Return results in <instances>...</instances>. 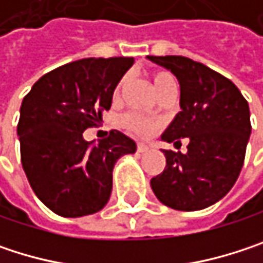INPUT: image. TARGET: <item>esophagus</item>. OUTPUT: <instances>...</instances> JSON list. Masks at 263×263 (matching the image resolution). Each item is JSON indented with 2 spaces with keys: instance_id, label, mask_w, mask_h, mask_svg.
Here are the masks:
<instances>
[{
  "instance_id": "obj_1",
  "label": "esophagus",
  "mask_w": 263,
  "mask_h": 263,
  "mask_svg": "<svg viewBox=\"0 0 263 263\" xmlns=\"http://www.w3.org/2000/svg\"><path fill=\"white\" fill-rule=\"evenodd\" d=\"M137 151L141 152V154H143V152H147V151H149V146L144 144V143H138V144H137Z\"/></svg>"
}]
</instances>
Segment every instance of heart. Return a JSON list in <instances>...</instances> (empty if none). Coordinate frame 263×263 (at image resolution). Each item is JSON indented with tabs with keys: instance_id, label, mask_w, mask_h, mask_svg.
<instances>
[{
	"instance_id": "1",
	"label": "heart",
	"mask_w": 263,
	"mask_h": 263,
	"mask_svg": "<svg viewBox=\"0 0 263 263\" xmlns=\"http://www.w3.org/2000/svg\"><path fill=\"white\" fill-rule=\"evenodd\" d=\"M125 83L126 79L120 80L114 89V100H119L122 97V92H123V88H125ZM152 85H154V89L157 91L158 96H161L163 92H166L167 89H172L175 88V80L174 78L166 73V71H157L152 74ZM122 123L129 129V131L135 132L138 135H149L158 128V122L157 120H152V119H147V117H143V116H137V114H128L123 117Z\"/></svg>"
}]
</instances>
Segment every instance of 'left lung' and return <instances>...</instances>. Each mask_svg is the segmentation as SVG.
Here are the masks:
<instances>
[{
  "mask_svg": "<svg viewBox=\"0 0 263 263\" xmlns=\"http://www.w3.org/2000/svg\"><path fill=\"white\" fill-rule=\"evenodd\" d=\"M180 83V108L161 140L189 138L187 152L163 151L164 171L151 187L164 205L195 212L222 199L240 174L251 134L250 108L237 86L184 56H147Z\"/></svg>",
  "mask_w": 263,
  "mask_h": 263,
  "instance_id": "8db88e82",
  "label": "left lung"
}]
</instances>
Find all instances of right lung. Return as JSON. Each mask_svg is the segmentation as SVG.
<instances>
[{
	"instance_id": "1",
	"label": "right lung",
	"mask_w": 263,
	"mask_h": 263,
	"mask_svg": "<svg viewBox=\"0 0 263 263\" xmlns=\"http://www.w3.org/2000/svg\"><path fill=\"white\" fill-rule=\"evenodd\" d=\"M132 58H88L37 80L23 100L18 137L21 163L34 195L56 215L80 218L109 201L112 171L137 144L120 131L86 141L83 131L102 120Z\"/></svg>"
}]
</instances>
